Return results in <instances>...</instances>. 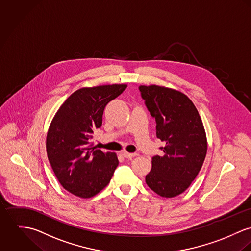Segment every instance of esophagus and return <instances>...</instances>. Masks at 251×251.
<instances>
[{"mask_svg": "<svg viewBox=\"0 0 251 251\" xmlns=\"http://www.w3.org/2000/svg\"><path fill=\"white\" fill-rule=\"evenodd\" d=\"M121 154H122L123 157H125V158H127V159H131V158H134V157H137V156H138L137 153H128V152H126V151H123Z\"/></svg>", "mask_w": 251, "mask_h": 251, "instance_id": "esophagus-1", "label": "esophagus"}]
</instances>
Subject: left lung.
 <instances>
[{"instance_id": "left-lung-1", "label": "left lung", "mask_w": 251, "mask_h": 251, "mask_svg": "<svg viewBox=\"0 0 251 251\" xmlns=\"http://www.w3.org/2000/svg\"><path fill=\"white\" fill-rule=\"evenodd\" d=\"M141 98L156 120V135L165 146L152 158L145 182L157 195L174 197L184 193L197 176L207 153L202 120L184 93L159 85L139 86Z\"/></svg>"}]
</instances>
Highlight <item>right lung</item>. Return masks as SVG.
<instances>
[{
	"label": "right lung",
	"mask_w": 251,
	"mask_h": 251,
	"mask_svg": "<svg viewBox=\"0 0 251 251\" xmlns=\"http://www.w3.org/2000/svg\"><path fill=\"white\" fill-rule=\"evenodd\" d=\"M126 84L84 87L72 93L56 112L48 130L46 150L60 185L82 198L100 193L118 166L115 153L90 145L93 131L102 126L109 102L119 96Z\"/></svg>",
	"instance_id": "obj_1"
}]
</instances>
